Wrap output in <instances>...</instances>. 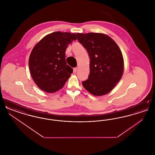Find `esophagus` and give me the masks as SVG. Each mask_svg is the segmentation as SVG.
<instances>
[{"mask_svg": "<svg viewBox=\"0 0 155 155\" xmlns=\"http://www.w3.org/2000/svg\"><path fill=\"white\" fill-rule=\"evenodd\" d=\"M77 70H78V68H77V67H76V68H74V69H73V71H74V73H76V72H77Z\"/></svg>", "mask_w": 155, "mask_h": 155, "instance_id": "34e87169", "label": "esophagus"}]
</instances>
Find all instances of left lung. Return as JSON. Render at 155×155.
Returning <instances> with one entry per match:
<instances>
[{
	"instance_id": "obj_1",
	"label": "left lung",
	"mask_w": 155,
	"mask_h": 155,
	"mask_svg": "<svg viewBox=\"0 0 155 155\" xmlns=\"http://www.w3.org/2000/svg\"><path fill=\"white\" fill-rule=\"evenodd\" d=\"M78 41L88 52L90 73L82 82L83 87L95 96L110 92L121 80L124 59L118 45L110 37L102 33H77Z\"/></svg>"
}]
</instances>
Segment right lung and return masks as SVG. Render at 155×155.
Instances as JSON below:
<instances>
[{"instance_id": "add662e5", "label": "right lung", "mask_w": 155, "mask_h": 155, "mask_svg": "<svg viewBox=\"0 0 155 155\" xmlns=\"http://www.w3.org/2000/svg\"><path fill=\"white\" fill-rule=\"evenodd\" d=\"M75 39V34L57 31L46 35L34 47L29 58L30 73L41 90L54 93L64 87L73 71L67 64L65 52Z\"/></svg>"}]
</instances>
